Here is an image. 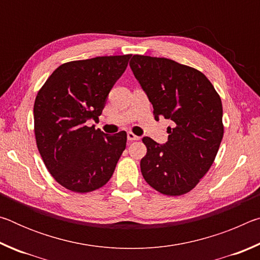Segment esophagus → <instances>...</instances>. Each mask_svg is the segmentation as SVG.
I'll return each mask as SVG.
<instances>
[{
  "label": "esophagus",
  "mask_w": 260,
  "mask_h": 260,
  "mask_svg": "<svg viewBox=\"0 0 260 260\" xmlns=\"http://www.w3.org/2000/svg\"><path fill=\"white\" fill-rule=\"evenodd\" d=\"M127 140H128V141H138V140H140V136L135 135L134 133H132V132H128V133H127Z\"/></svg>",
  "instance_id": "34e87169"
}]
</instances>
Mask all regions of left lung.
<instances>
[{"mask_svg": "<svg viewBox=\"0 0 260 260\" xmlns=\"http://www.w3.org/2000/svg\"><path fill=\"white\" fill-rule=\"evenodd\" d=\"M129 67L152 104L156 120L173 121L169 140L144 136L147 155L141 172L150 186L167 196L195 188L208 172L223 136L222 104L203 73L169 58L134 55Z\"/></svg>", "mask_w": 260, "mask_h": 260, "instance_id": "obj_1", "label": "left lung"}]
</instances>
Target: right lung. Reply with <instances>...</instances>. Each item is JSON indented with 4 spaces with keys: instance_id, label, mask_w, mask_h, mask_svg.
Instances as JSON below:
<instances>
[{
    "instance_id": "add662e5",
    "label": "right lung",
    "mask_w": 260,
    "mask_h": 260,
    "mask_svg": "<svg viewBox=\"0 0 260 260\" xmlns=\"http://www.w3.org/2000/svg\"><path fill=\"white\" fill-rule=\"evenodd\" d=\"M129 58L69 61L52 72L37 95L33 113L39 152L49 173L69 190L89 192L103 187L125 150V131L109 135L86 122L99 120Z\"/></svg>"
}]
</instances>
